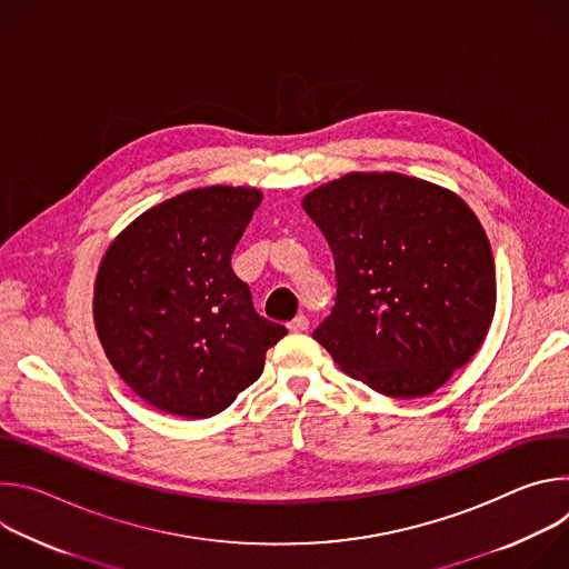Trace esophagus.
<instances>
[{"mask_svg":"<svg viewBox=\"0 0 569 569\" xmlns=\"http://www.w3.org/2000/svg\"><path fill=\"white\" fill-rule=\"evenodd\" d=\"M308 327H310V321H308L306 315H297V317L288 323V329H290L292 333H303V331H308Z\"/></svg>","mask_w":569,"mask_h":569,"instance_id":"1","label":"esophagus"}]
</instances>
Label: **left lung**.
Returning a JSON list of instances; mask_svg holds the SVG:
<instances>
[{"label":"left lung","mask_w":569,"mask_h":569,"mask_svg":"<svg viewBox=\"0 0 569 569\" xmlns=\"http://www.w3.org/2000/svg\"><path fill=\"white\" fill-rule=\"evenodd\" d=\"M336 263V303L312 338L393 398L441 387L496 312V263L468 204L398 173H351L303 198Z\"/></svg>","instance_id":"1"}]
</instances>
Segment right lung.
Masks as SVG:
<instances>
[{"label": "right lung", "instance_id": "add662e5", "mask_svg": "<svg viewBox=\"0 0 569 569\" xmlns=\"http://www.w3.org/2000/svg\"><path fill=\"white\" fill-rule=\"evenodd\" d=\"M257 189L187 191L139 216L108 250L94 321L119 376L157 410L207 419L259 380L288 331L254 310L231 254Z\"/></svg>", "mask_w": 569, "mask_h": 569}]
</instances>
